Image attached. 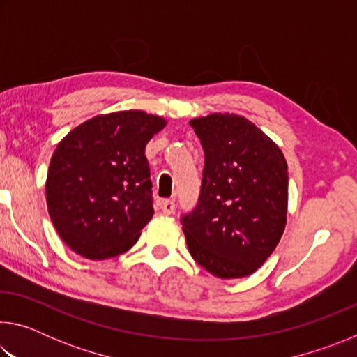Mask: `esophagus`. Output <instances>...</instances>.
<instances>
[{"label":"esophagus","instance_id":"esophagus-1","mask_svg":"<svg viewBox=\"0 0 357 357\" xmlns=\"http://www.w3.org/2000/svg\"><path fill=\"white\" fill-rule=\"evenodd\" d=\"M160 209L164 214H173L174 202L173 200H160Z\"/></svg>","mask_w":357,"mask_h":357}]
</instances>
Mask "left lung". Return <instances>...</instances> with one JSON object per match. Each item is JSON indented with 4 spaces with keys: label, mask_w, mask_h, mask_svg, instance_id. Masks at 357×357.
Instances as JSON below:
<instances>
[{
    "label": "left lung",
    "mask_w": 357,
    "mask_h": 357,
    "mask_svg": "<svg viewBox=\"0 0 357 357\" xmlns=\"http://www.w3.org/2000/svg\"><path fill=\"white\" fill-rule=\"evenodd\" d=\"M204 153L200 195L181 214L195 261L220 279L250 275L287 223L288 167L279 146L238 114L190 121Z\"/></svg>",
    "instance_id": "1"
}]
</instances>
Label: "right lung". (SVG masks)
<instances>
[{
	"mask_svg": "<svg viewBox=\"0 0 357 357\" xmlns=\"http://www.w3.org/2000/svg\"><path fill=\"white\" fill-rule=\"evenodd\" d=\"M165 119L140 110L100 114L70 130L52 155L47 206L78 255L105 259L129 250L154 214L144 148Z\"/></svg>",
	"mask_w": 357,
	"mask_h": 357,
	"instance_id": "right-lung-1",
	"label": "right lung"
}]
</instances>
